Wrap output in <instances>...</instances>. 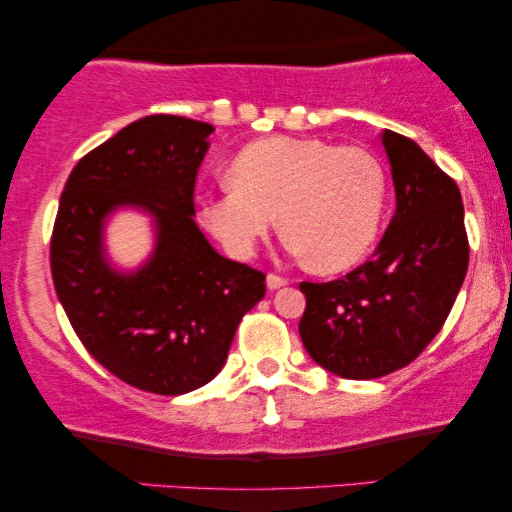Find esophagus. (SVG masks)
I'll use <instances>...</instances> for the list:
<instances>
[{
  "label": "esophagus",
  "instance_id": "1",
  "mask_svg": "<svg viewBox=\"0 0 512 512\" xmlns=\"http://www.w3.org/2000/svg\"><path fill=\"white\" fill-rule=\"evenodd\" d=\"M265 284H268L270 291H275V289H282V286L289 284V279L282 277V275H277V272H270L268 279H265Z\"/></svg>",
  "mask_w": 512,
  "mask_h": 512
}]
</instances>
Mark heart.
I'll use <instances>...</instances> for the list:
<instances>
[{
	"label": "heart",
	"instance_id": "heart-1",
	"mask_svg": "<svg viewBox=\"0 0 512 512\" xmlns=\"http://www.w3.org/2000/svg\"><path fill=\"white\" fill-rule=\"evenodd\" d=\"M230 184L202 202V223L235 258H251L275 226L314 270L354 268L377 240L387 174L373 153L324 139L268 137L244 146Z\"/></svg>",
	"mask_w": 512,
	"mask_h": 512
}]
</instances>
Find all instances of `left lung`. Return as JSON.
Masks as SVG:
<instances>
[{
    "label": "left lung",
    "instance_id": "8db88e82",
    "mask_svg": "<svg viewBox=\"0 0 512 512\" xmlns=\"http://www.w3.org/2000/svg\"><path fill=\"white\" fill-rule=\"evenodd\" d=\"M396 214L373 258L333 282H300L307 354L347 380H375L424 352L468 270L459 186L412 139L384 130Z\"/></svg>",
    "mask_w": 512,
    "mask_h": 512
}]
</instances>
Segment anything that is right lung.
Wrapping results in <instances>:
<instances>
[{"label": "right lung", "mask_w": 512, "mask_h": 512, "mask_svg": "<svg viewBox=\"0 0 512 512\" xmlns=\"http://www.w3.org/2000/svg\"><path fill=\"white\" fill-rule=\"evenodd\" d=\"M209 123L139 118L86 153L60 195L51 275L83 347L130 387L179 396L214 380L265 275L216 254L193 221ZM121 204L154 214L159 242L135 276L103 261L101 226Z\"/></svg>", "instance_id": "1"}]
</instances>
